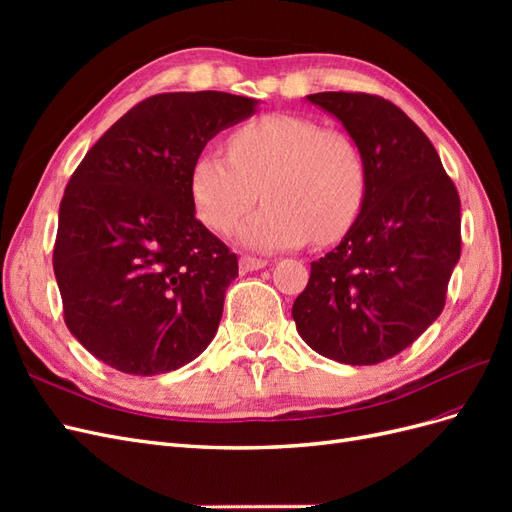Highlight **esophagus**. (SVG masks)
Returning <instances> with one entry per match:
<instances>
[{"label":"esophagus","mask_w":512,"mask_h":512,"mask_svg":"<svg viewBox=\"0 0 512 512\" xmlns=\"http://www.w3.org/2000/svg\"><path fill=\"white\" fill-rule=\"evenodd\" d=\"M239 267H241L243 273H247V271H258V269H262V267H267V260H265V258H254V256H241Z\"/></svg>","instance_id":"esophagus-1"}]
</instances>
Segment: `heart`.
I'll use <instances>...</instances> for the list:
<instances>
[{"label":"heart","mask_w":512,"mask_h":512,"mask_svg":"<svg viewBox=\"0 0 512 512\" xmlns=\"http://www.w3.org/2000/svg\"><path fill=\"white\" fill-rule=\"evenodd\" d=\"M241 226L256 250H286L314 239L333 243L359 218L367 192L361 147L339 130L299 115H265L237 128L228 151L205 147L190 175L196 215L215 232Z\"/></svg>","instance_id":"1"}]
</instances>
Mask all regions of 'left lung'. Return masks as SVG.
Wrapping results in <instances>:
<instances>
[{"mask_svg":"<svg viewBox=\"0 0 512 512\" xmlns=\"http://www.w3.org/2000/svg\"><path fill=\"white\" fill-rule=\"evenodd\" d=\"M367 164L359 218L312 262L292 305L303 342L337 363L376 365L408 348L446 303L461 256V203L425 132L380 96L322 91Z\"/></svg>","mask_w":512,"mask_h":512,"instance_id":"obj_1","label":"left lung"}]
</instances>
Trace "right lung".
<instances>
[{
    "label": "right lung",
    "instance_id": "add662e5",
    "mask_svg": "<svg viewBox=\"0 0 512 512\" xmlns=\"http://www.w3.org/2000/svg\"><path fill=\"white\" fill-rule=\"evenodd\" d=\"M254 106L224 91L151 96L76 166L53 269L66 327L102 363L156 376L211 344L239 262L196 220L190 175L211 138Z\"/></svg>",
    "mask_w": 512,
    "mask_h": 512
}]
</instances>
